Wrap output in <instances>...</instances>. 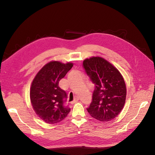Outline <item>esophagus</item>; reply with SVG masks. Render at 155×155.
Here are the masks:
<instances>
[{
    "mask_svg": "<svg viewBox=\"0 0 155 155\" xmlns=\"http://www.w3.org/2000/svg\"><path fill=\"white\" fill-rule=\"evenodd\" d=\"M79 101V98L78 97H76V98H75V100L72 102V104H75V103H76V102H78Z\"/></svg>",
    "mask_w": 155,
    "mask_h": 155,
    "instance_id": "34e87169",
    "label": "esophagus"
}]
</instances>
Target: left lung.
Wrapping results in <instances>:
<instances>
[{
    "label": "left lung",
    "instance_id": "8db88e82",
    "mask_svg": "<svg viewBox=\"0 0 155 155\" xmlns=\"http://www.w3.org/2000/svg\"><path fill=\"white\" fill-rule=\"evenodd\" d=\"M83 67L96 85L88 112L101 121L114 119L122 110L126 100L127 89L122 75L113 64L99 56L85 59Z\"/></svg>",
    "mask_w": 155,
    "mask_h": 155
}]
</instances>
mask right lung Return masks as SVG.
Returning a JSON list of instances; mask_svg holds the SVG:
<instances>
[{"mask_svg": "<svg viewBox=\"0 0 155 155\" xmlns=\"http://www.w3.org/2000/svg\"><path fill=\"white\" fill-rule=\"evenodd\" d=\"M73 63L51 61L37 73L30 91V101L35 114L45 122L54 124L66 118L70 109L64 104L65 92L59 81L72 68Z\"/></svg>", "mask_w": 155, "mask_h": 155, "instance_id": "right-lung-1", "label": "right lung"}]
</instances>
